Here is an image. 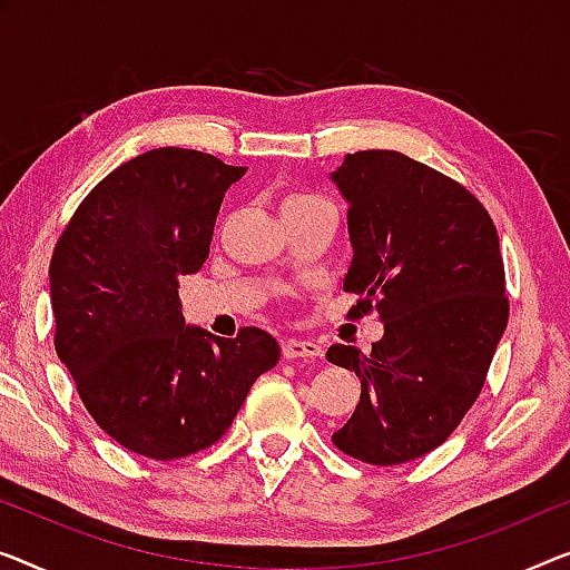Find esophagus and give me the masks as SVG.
<instances>
[{"label":"esophagus","mask_w":570,"mask_h":570,"mask_svg":"<svg viewBox=\"0 0 570 570\" xmlns=\"http://www.w3.org/2000/svg\"><path fill=\"white\" fill-rule=\"evenodd\" d=\"M322 345L314 343V340H302V337H288L284 343V358L296 361V358H322Z\"/></svg>","instance_id":"34e87169"}]
</instances>
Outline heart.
Wrapping results in <instances>:
<instances>
[{
    "label": "heart",
    "mask_w": 570,
    "mask_h": 570,
    "mask_svg": "<svg viewBox=\"0 0 570 570\" xmlns=\"http://www.w3.org/2000/svg\"><path fill=\"white\" fill-rule=\"evenodd\" d=\"M322 202L320 197H314V194H292V197H286L282 209H292V207H307V204H317Z\"/></svg>",
    "instance_id": "b5f03b06"
}]
</instances>
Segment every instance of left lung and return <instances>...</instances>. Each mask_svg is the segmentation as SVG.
Returning a JSON list of instances; mask_svg holds the SVG:
<instances>
[{
	"label": "left lung",
	"instance_id": "left-lung-1",
	"mask_svg": "<svg viewBox=\"0 0 570 570\" xmlns=\"http://www.w3.org/2000/svg\"><path fill=\"white\" fill-rule=\"evenodd\" d=\"M333 181L347 199L353 312L384 337L327 361L361 379V402L333 435L371 465L410 463L450 438L479 399L509 320L494 219L458 184L399 150L347 153Z\"/></svg>",
	"mask_w": 570,
	"mask_h": 570
}]
</instances>
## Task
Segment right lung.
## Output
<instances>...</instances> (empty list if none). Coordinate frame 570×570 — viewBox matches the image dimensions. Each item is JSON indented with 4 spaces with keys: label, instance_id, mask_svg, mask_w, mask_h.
Returning <instances> with one entry per match:
<instances>
[{
    "label": "right lung",
    "instance_id": "right-lung-1",
    "mask_svg": "<svg viewBox=\"0 0 570 570\" xmlns=\"http://www.w3.org/2000/svg\"><path fill=\"white\" fill-rule=\"evenodd\" d=\"M245 171L202 150L142 153L83 197L50 258L58 358L91 420L153 461L215 445L282 358L266 330L186 327L178 299V278L204 266L219 204Z\"/></svg>",
    "mask_w": 570,
    "mask_h": 570
}]
</instances>
